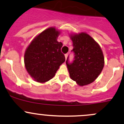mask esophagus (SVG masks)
<instances>
[{
    "instance_id": "obj_1",
    "label": "esophagus",
    "mask_w": 124,
    "mask_h": 124,
    "mask_svg": "<svg viewBox=\"0 0 124 124\" xmlns=\"http://www.w3.org/2000/svg\"><path fill=\"white\" fill-rule=\"evenodd\" d=\"M68 56V53H66V54H65V59H66V58H67Z\"/></svg>"
}]
</instances>
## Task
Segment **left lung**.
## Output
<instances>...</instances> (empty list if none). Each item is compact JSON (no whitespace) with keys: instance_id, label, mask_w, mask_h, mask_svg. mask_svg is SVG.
<instances>
[{"instance_id":"8db88e82","label":"left lung","mask_w":124,"mask_h":124,"mask_svg":"<svg viewBox=\"0 0 124 124\" xmlns=\"http://www.w3.org/2000/svg\"><path fill=\"white\" fill-rule=\"evenodd\" d=\"M74 54L72 62L66 61L71 78L79 85L93 83L104 66V57L99 45L85 33L71 36Z\"/></svg>"}]
</instances>
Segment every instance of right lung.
I'll list each match as a JSON object with an SVG mask.
<instances>
[{
    "mask_svg": "<svg viewBox=\"0 0 124 124\" xmlns=\"http://www.w3.org/2000/svg\"><path fill=\"white\" fill-rule=\"evenodd\" d=\"M59 33L54 28H47L34 39L26 50V70L37 81L45 83L50 80L65 61L61 52L63 45L57 41Z\"/></svg>",
    "mask_w": 124,
    "mask_h": 124,
    "instance_id": "obj_1",
    "label": "right lung"
}]
</instances>
